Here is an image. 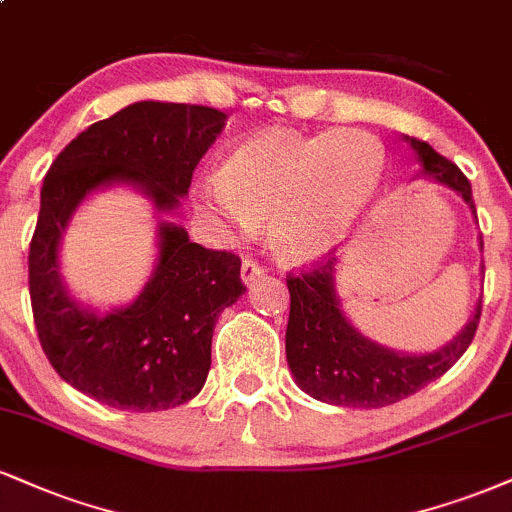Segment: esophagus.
Returning a JSON list of instances; mask_svg holds the SVG:
<instances>
[{"label":"esophagus","instance_id":"obj_1","mask_svg":"<svg viewBox=\"0 0 512 512\" xmlns=\"http://www.w3.org/2000/svg\"><path fill=\"white\" fill-rule=\"evenodd\" d=\"M264 272H267V269H264L257 260H245L243 269H240V276H243V281L248 283V286H252V283L260 279Z\"/></svg>","mask_w":512,"mask_h":512}]
</instances>
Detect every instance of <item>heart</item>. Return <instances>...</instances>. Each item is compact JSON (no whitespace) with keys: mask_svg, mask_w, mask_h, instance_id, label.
<instances>
[{"mask_svg":"<svg viewBox=\"0 0 512 512\" xmlns=\"http://www.w3.org/2000/svg\"><path fill=\"white\" fill-rule=\"evenodd\" d=\"M384 152L367 135L264 131L231 152L202 193L240 233L269 224L283 262L322 257L377 195Z\"/></svg>","mask_w":512,"mask_h":512,"instance_id":"1","label":"heart"}]
</instances>
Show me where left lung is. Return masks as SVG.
<instances>
[{"label": "left lung", "instance_id": "obj_1", "mask_svg": "<svg viewBox=\"0 0 512 512\" xmlns=\"http://www.w3.org/2000/svg\"><path fill=\"white\" fill-rule=\"evenodd\" d=\"M408 140L420 155L424 171L443 186L453 188L477 217L472 186L463 171L424 140ZM334 264L336 257L329 252L310 267L286 276L291 293L286 357L298 386L312 398L346 408H384L432 384L470 348L482 317V300L460 336L436 353H393L360 336L338 307Z\"/></svg>", "mask_w": 512, "mask_h": 512}]
</instances>
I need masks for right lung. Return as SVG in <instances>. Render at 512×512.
Masks as SVG:
<instances>
[{
	"label": "right lung",
	"mask_w": 512,
	"mask_h": 512,
	"mask_svg": "<svg viewBox=\"0 0 512 512\" xmlns=\"http://www.w3.org/2000/svg\"><path fill=\"white\" fill-rule=\"evenodd\" d=\"M226 114L200 104L135 102L92 123L49 166L28 252L40 346L64 381L104 405L135 412L188 403L212 365L214 324L245 293L240 257L159 226V264L140 298L109 315L78 307L59 279L57 248L73 209L97 186L133 183L171 212Z\"/></svg>",
	"instance_id": "1"
}]
</instances>
